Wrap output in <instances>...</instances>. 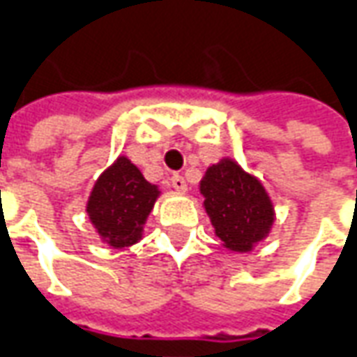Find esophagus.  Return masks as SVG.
Here are the masks:
<instances>
[{
	"label": "esophagus",
	"mask_w": 357,
	"mask_h": 357,
	"mask_svg": "<svg viewBox=\"0 0 357 357\" xmlns=\"http://www.w3.org/2000/svg\"><path fill=\"white\" fill-rule=\"evenodd\" d=\"M171 186H173L176 192H181V194H184V192L188 190V184H186L184 176H181V174H173V178H171Z\"/></svg>",
	"instance_id": "34e87169"
}]
</instances>
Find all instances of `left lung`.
<instances>
[{"instance_id": "left-lung-1", "label": "left lung", "mask_w": 357, "mask_h": 357, "mask_svg": "<svg viewBox=\"0 0 357 357\" xmlns=\"http://www.w3.org/2000/svg\"><path fill=\"white\" fill-rule=\"evenodd\" d=\"M199 194L225 250L248 254L269 236L275 225L271 196L264 183L242 169L236 159L223 158L207 167L199 181Z\"/></svg>"}]
</instances>
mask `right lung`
<instances>
[{
	"instance_id": "right-lung-1",
	"label": "right lung",
	"mask_w": 357,
	"mask_h": 357,
	"mask_svg": "<svg viewBox=\"0 0 357 357\" xmlns=\"http://www.w3.org/2000/svg\"><path fill=\"white\" fill-rule=\"evenodd\" d=\"M161 196L126 155H119L98 181L86 202V213L103 244L121 250L144 238V227Z\"/></svg>"
}]
</instances>
